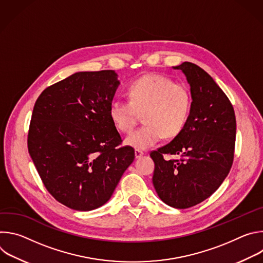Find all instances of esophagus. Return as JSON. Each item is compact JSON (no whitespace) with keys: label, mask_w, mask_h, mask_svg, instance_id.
Returning a JSON list of instances; mask_svg holds the SVG:
<instances>
[{"label":"esophagus","mask_w":263,"mask_h":263,"mask_svg":"<svg viewBox=\"0 0 263 263\" xmlns=\"http://www.w3.org/2000/svg\"><path fill=\"white\" fill-rule=\"evenodd\" d=\"M143 152L142 151H140V149H135V157L136 158H139V157H141V156H143Z\"/></svg>","instance_id":"obj_1"}]
</instances>
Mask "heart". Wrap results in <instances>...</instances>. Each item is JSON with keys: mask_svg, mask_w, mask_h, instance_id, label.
Instances as JSON below:
<instances>
[{"mask_svg": "<svg viewBox=\"0 0 263 263\" xmlns=\"http://www.w3.org/2000/svg\"><path fill=\"white\" fill-rule=\"evenodd\" d=\"M127 95L129 101L111 102L109 117L120 132L129 133L143 115L145 125L126 138L130 146L145 149L163 136L174 138L189 122L192 95L182 83H174L160 74H145L129 85Z\"/></svg>", "mask_w": 263, "mask_h": 263, "instance_id": "obj_1", "label": "heart"}]
</instances>
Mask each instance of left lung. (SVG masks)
I'll list each match as a JSON object with an SVG mask.
<instances>
[{
  "mask_svg": "<svg viewBox=\"0 0 263 263\" xmlns=\"http://www.w3.org/2000/svg\"><path fill=\"white\" fill-rule=\"evenodd\" d=\"M181 69L191 84L192 111L183 131L170 143L152 151L153 184L168 206L185 209L209 198L231 170L234 159L236 120L233 106L209 73L183 62ZM179 156L178 160L164 155Z\"/></svg>",
  "mask_w": 263,
  "mask_h": 263,
  "instance_id": "obj_1",
  "label": "left lung"
}]
</instances>
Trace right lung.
<instances>
[{
	"label": "right lung",
	"mask_w": 263,
	"mask_h": 263,
	"mask_svg": "<svg viewBox=\"0 0 263 263\" xmlns=\"http://www.w3.org/2000/svg\"><path fill=\"white\" fill-rule=\"evenodd\" d=\"M119 84L115 70L79 71L35 102L28 151L47 191L70 209L104 205L135 158L109 117Z\"/></svg>",
	"instance_id": "right-lung-1"
}]
</instances>
